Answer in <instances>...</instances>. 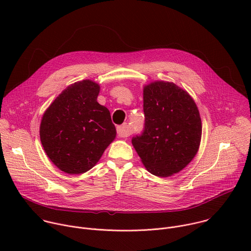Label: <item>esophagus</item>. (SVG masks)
I'll use <instances>...</instances> for the list:
<instances>
[{
	"instance_id": "34e87169",
	"label": "esophagus",
	"mask_w": 251,
	"mask_h": 251,
	"mask_svg": "<svg viewBox=\"0 0 251 251\" xmlns=\"http://www.w3.org/2000/svg\"><path fill=\"white\" fill-rule=\"evenodd\" d=\"M117 134L121 138H126V137L130 136V130L128 129V125L125 123V124H122V125L118 126L117 127Z\"/></svg>"
}]
</instances>
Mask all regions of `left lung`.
Returning <instances> with one entry per match:
<instances>
[{
  "instance_id": "left-lung-1",
  "label": "left lung",
  "mask_w": 251,
  "mask_h": 251,
  "mask_svg": "<svg viewBox=\"0 0 251 251\" xmlns=\"http://www.w3.org/2000/svg\"><path fill=\"white\" fill-rule=\"evenodd\" d=\"M145 115L132 144L147 170L168 176L183 170L196 156L201 121L193 98L172 82L155 81L144 88Z\"/></svg>"
}]
</instances>
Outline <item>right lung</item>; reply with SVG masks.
<instances>
[{"label":"right lung","instance_id":"add662e5","mask_svg":"<svg viewBox=\"0 0 251 251\" xmlns=\"http://www.w3.org/2000/svg\"><path fill=\"white\" fill-rule=\"evenodd\" d=\"M99 85H69L43 116L40 136L50 161L67 174H82L101 158L116 136L109 110L97 102Z\"/></svg>","mask_w":251,"mask_h":251}]
</instances>
